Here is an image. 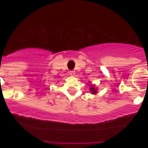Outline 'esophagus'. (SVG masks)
Here are the masks:
<instances>
[{"label": "esophagus", "instance_id": "34e87169", "mask_svg": "<svg viewBox=\"0 0 148 148\" xmlns=\"http://www.w3.org/2000/svg\"><path fill=\"white\" fill-rule=\"evenodd\" d=\"M69 75L71 76H74L75 75V71L74 70H71V71H69Z\"/></svg>", "mask_w": 148, "mask_h": 148}]
</instances>
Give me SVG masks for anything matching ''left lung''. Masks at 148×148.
<instances>
[{
	"label": "left lung",
	"mask_w": 148,
	"mask_h": 148,
	"mask_svg": "<svg viewBox=\"0 0 148 148\" xmlns=\"http://www.w3.org/2000/svg\"><path fill=\"white\" fill-rule=\"evenodd\" d=\"M90 91L92 92V93H94V94L97 93V89H95V87H94V86H92V87L90 88Z\"/></svg>",
	"instance_id": "obj_1"
}]
</instances>
